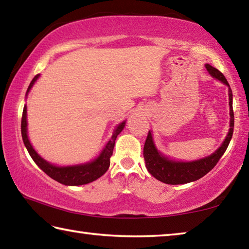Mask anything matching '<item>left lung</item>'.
Instances as JSON below:
<instances>
[{
	"label": "left lung",
	"mask_w": 249,
	"mask_h": 249,
	"mask_svg": "<svg viewBox=\"0 0 249 249\" xmlns=\"http://www.w3.org/2000/svg\"><path fill=\"white\" fill-rule=\"evenodd\" d=\"M206 70L209 71L211 75L216 78L225 83L227 87H230L226 78L224 77L220 70H217L214 67L210 65H205ZM229 99H230V115H231V124H230V132L227 134L224 142L213 155L209 157L196 160L192 162H179L172 161V160L167 159L166 157L160 155L158 150L156 149L153 136L151 133L148 132L147 135L145 146H144V159L146 163L147 170L149 174L155 177L156 179L161 181L167 184H182L189 183L192 181L199 180L202 177L205 176L208 172L215 167L218 160L221 159L223 154L225 153L227 147H229L230 142L233 136L234 130V112H233V95L231 91H229Z\"/></svg>",
	"instance_id": "1"
}]
</instances>
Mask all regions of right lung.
<instances>
[{"label": "right lung", "mask_w": 249, "mask_h": 249, "mask_svg": "<svg viewBox=\"0 0 249 249\" xmlns=\"http://www.w3.org/2000/svg\"><path fill=\"white\" fill-rule=\"evenodd\" d=\"M39 77V74H37L34 77L32 80L31 84H29L27 92L31 90L33 84L35 83L37 78ZM27 122H26V107H24L23 109V116H22V124H20V129H22V137L24 145L26 146L29 155L33 158L34 161L37 166H38L41 170H43L46 175L49 176L50 178L53 180L58 181L62 184L66 185H81V184H87L90 183L92 181L96 180L100 178L101 176H103L105 172L107 171L109 167V159H111V156L113 155V149H114L115 145V140L122 129L124 128L125 122L121 123L117 126L116 129L113 133V136L109 142L105 146L102 153L96 158L94 161L86 163V165H80V166H71V167H56L53 166L52 163H49L44 160L41 157H39L38 154L36 153L35 150L31 145V142L28 141L27 137Z\"/></svg>", "instance_id": "1"}]
</instances>
